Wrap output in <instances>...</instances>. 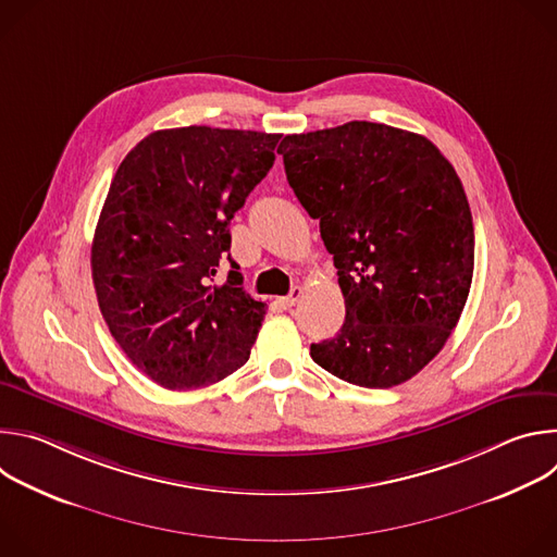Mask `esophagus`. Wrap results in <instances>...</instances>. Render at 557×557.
Returning a JSON list of instances; mask_svg holds the SVG:
<instances>
[{
	"mask_svg": "<svg viewBox=\"0 0 557 557\" xmlns=\"http://www.w3.org/2000/svg\"><path fill=\"white\" fill-rule=\"evenodd\" d=\"M301 293H304V290H301L299 286H295V288H293V290H290L286 297H280L277 301H280V306H282V308H293V306L299 301Z\"/></svg>",
	"mask_w": 557,
	"mask_h": 557,
	"instance_id": "esophagus-1",
	"label": "esophagus"
}]
</instances>
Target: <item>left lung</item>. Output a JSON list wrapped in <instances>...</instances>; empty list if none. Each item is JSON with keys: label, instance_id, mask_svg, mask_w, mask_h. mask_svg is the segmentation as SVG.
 <instances>
[{"label": "left lung", "instance_id": "1", "mask_svg": "<svg viewBox=\"0 0 557 557\" xmlns=\"http://www.w3.org/2000/svg\"><path fill=\"white\" fill-rule=\"evenodd\" d=\"M286 181L333 256L346 322L310 357L361 387H392L445 346L473 275L460 178L421 134L383 123L288 134Z\"/></svg>", "mask_w": 557, "mask_h": 557}]
</instances>
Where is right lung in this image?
<instances>
[{"mask_svg":"<svg viewBox=\"0 0 557 557\" xmlns=\"http://www.w3.org/2000/svg\"><path fill=\"white\" fill-rule=\"evenodd\" d=\"M280 138L158 129L112 178L92 240L95 290L112 337L158 385L205 387L249 361L267 304L240 286L228 222L273 168ZM222 259L234 271L218 287Z\"/></svg>","mask_w":557,"mask_h":557,"instance_id":"1","label":"right lung"}]
</instances>
